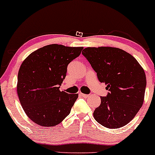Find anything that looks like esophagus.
I'll use <instances>...</instances> for the list:
<instances>
[{
  "mask_svg": "<svg viewBox=\"0 0 155 155\" xmlns=\"http://www.w3.org/2000/svg\"><path fill=\"white\" fill-rule=\"evenodd\" d=\"M80 95L82 96L83 97H85V98H87V97H89V94H83V93H80Z\"/></svg>",
  "mask_w": 155,
  "mask_h": 155,
  "instance_id": "34e87169",
  "label": "esophagus"
}]
</instances>
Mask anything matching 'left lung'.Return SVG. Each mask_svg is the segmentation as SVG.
<instances>
[{
	"mask_svg": "<svg viewBox=\"0 0 155 155\" xmlns=\"http://www.w3.org/2000/svg\"><path fill=\"white\" fill-rule=\"evenodd\" d=\"M82 54L109 91L100 97V105L94 111L95 120L111 129L125 126L143 105L147 86L143 69L133 55L119 48H86Z\"/></svg>",
	"mask_w": 155,
	"mask_h": 155,
	"instance_id": "obj_1",
	"label": "left lung"
}]
</instances>
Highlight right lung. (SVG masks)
I'll return each mask as SVG.
<instances>
[{
	"instance_id": "right-lung-1",
	"label": "right lung",
	"mask_w": 155,
	"mask_h": 155,
	"mask_svg": "<svg viewBox=\"0 0 155 155\" xmlns=\"http://www.w3.org/2000/svg\"><path fill=\"white\" fill-rule=\"evenodd\" d=\"M83 47L46 45L22 62L17 76V94L22 108L36 124H58L70 114L78 94L60 91L67 66L81 55Z\"/></svg>"
}]
</instances>
